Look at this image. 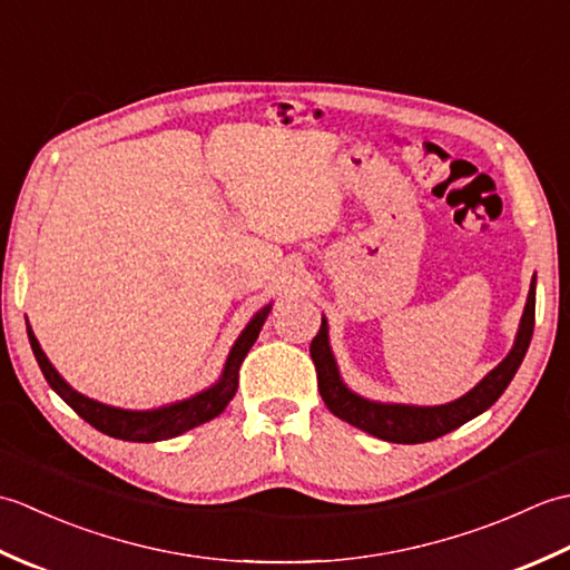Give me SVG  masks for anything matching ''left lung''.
Masks as SVG:
<instances>
[{
  "label": "left lung",
  "instance_id": "obj_1",
  "mask_svg": "<svg viewBox=\"0 0 570 570\" xmlns=\"http://www.w3.org/2000/svg\"><path fill=\"white\" fill-rule=\"evenodd\" d=\"M534 311H537V276L531 278L527 306L519 321V331L514 345L498 367L490 370L468 394L455 402L439 406H419V404H390L374 402V399L362 396L350 390L343 382L341 370H337L335 355L328 341V321H321V331L311 343V357L318 372V392L337 419L347 421L350 426L377 435L390 443H426L441 435L463 426L470 419L480 416L488 411L502 392L510 386L519 365L529 350L531 335H534Z\"/></svg>",
  "mask_w": 570,
  "mask_h": 570
}]
</instances>
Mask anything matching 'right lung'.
Returning <instances> with one entry per match:
<instances>
[{
  "mask_svg": "<svg viewBox=\"0 0 570 570\" xmlns=\"http://www.w3.org/2000/svg\"><path fill=\"white\" fill-rule=\"evenodd\" d=\"M269 311H272V304H266L249 318L245 331L239 333L235 345L229 347L220 380L210 384L208 390H203L188 399H180V402H174V404H164L159 409H119L76 392L63 377H60L58 370L51 365V360L46 357L39 341H36L31 325L27 328V333H29V343L36 355V362H39L46 382L51 384V390L63 399V402L76 411L80 419H85L90 426L119 441L156 443V441L176 439V435L196 429L200 423L223 414L225 406L233 402V396L237 392L242 360L247 357L249 347L259 337V331L266 316H269Z\"/></svg>",
  "mask_w": 570,
  "mask_h": 570,
  "instance_id": "1",
  "label": "right lung"
}]
</instances>
